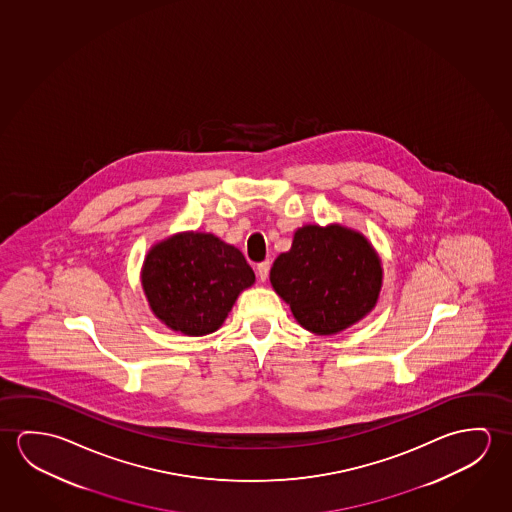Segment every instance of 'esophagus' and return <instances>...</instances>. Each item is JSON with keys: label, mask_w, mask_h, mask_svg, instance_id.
Segmentation results:
<instances>
[{"label": "esophagus", "mask_w": 512, "mask_h": 512, "mask_svg": "<svg viewBox=\"0 0 512 512\" xmlns=\"http://www.w3.org/2000/svg\"><path fill=\"white\" fill-rule=\"evenodd\" d=\"M268 272H270V261L258 263V277H260L261 281H267Z\"/></svg>", "instance_id": "1"}]
</instances>
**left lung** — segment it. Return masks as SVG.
<instances>
[{"label": "left lung", "mask_w": 512, "mask_h": 512, "mask_svg": "<svg viewBox=\"0 0 512 512\" xmlns=\"http://www.w3.org/2000/svg\"><path fill=\"white\" fill-rule=\"evenodd\" d=\"M270 283L311 333L336 334L365 317L381 292L379 256L365 236L341 226H306L277 256Z\"/></svg>", "instance_id": "1"}]
</instances>
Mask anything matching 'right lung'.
Returning a JSON list of instances; mask_svg holds the SVG:
<instances>
[{
  "instance_id": "1",
  "label": "right lung",
  "mask_w": 512,
  "mask_h": 512,
  "mask_svg": "<svg viewBox=\"0 0 512 512\" xmlns=\"http://www.w3.org/2000/svg\"><path fill=\"white\" fill-rule=\"evenodd\" d=\"M254 272L233 245L204 233H185L147 254L142 286L156 317L174 331L204 336L217 331Z\"/></svg>"
}]
</instances>
